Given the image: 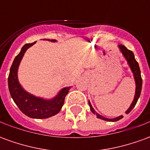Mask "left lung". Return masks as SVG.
Here are the masks:
<instances>
[{"label": "left lung", "instance_id": "8db88e82", "mask_svg": "<svg viewBox=\"0 0 150 150\" xmlns=\"http://www.w3.org/2000/svg\"><path fill=\"white\" fill-rule=\"evenodd\" d=\"M118 48H119L120 51L122 54L123 57L125 58V59L127 62V64L129 65V68L131 70V71L132 73V75H133V79H134V81H135V95H134V98H133V100H132V104L129 106V108L127 109V111L125 112L126 114H129L131 111L132 110V108L135 107L137 102L138 100L139 97H140V95H141V92H142V76H141V71H140V67H139L138 62L136 61L135 57H134V54L133 53L129 50L126 48L125 46H122V45H118ZM88 104L90 106V110L92 113H94L95 115H96V117L99 118V119L104 120H106V121H111V122H115V121H117L119 120L122 119L123 116H119L117 117H115V118H106L104 116H101L99 113L96 112L95 109L93 108V107L91 106V104L90 101L88 100Z\"/></svg>", "mask_w": 150, "mask_h": 150}]
</instances>
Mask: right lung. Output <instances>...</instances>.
Returning <instances> with one entry per match:
<instances>
[{
  "instance_id": "obj_1",
  "label": "right lung",
  "mask_w": 150,
  "mask_h": 150,
  "mask_svg": "<svg viewBox=\"0 0 150 150\" xmlns=\"http://www.w3.org/2000/svg\"><path fill=\"white\" fill-rule=\"evenodd\" d=\"M46 40L52 42H57L54 39ZM35 42L25 44L13 60L8 78V90L14 103L25 116L34 119H46L54 116L61 110L66 96L71 87L62 88L50 99L38 97L25 90L18 80V67L25 53Z\"/></svg>"
}]
</instances>
